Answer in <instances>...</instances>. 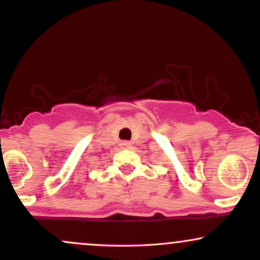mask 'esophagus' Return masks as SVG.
<instances>
[{"mask_svg": "<svg viewBox=\"0 0 260 260\" xmlns=\"http://www.w3.org/2000/svg\"><path fill=\"white\" fill-rule=\"evenodd\" d=\"M122 147H123V148H129L131 147V143L129 142H122Z\"/></svg>", "mask_w": 260, "mask_h": 260, "instance_id": "esophagus-1", "label": "esophagus"}]
</instances>
